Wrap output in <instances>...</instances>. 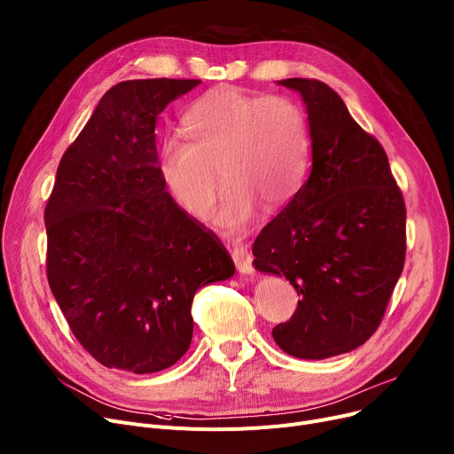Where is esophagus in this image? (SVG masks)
<instances>
[{"label":"esophagus","instance_id":"esophagus-1","mask_svg":"<svg viewBox=\"0 0 454 454\" xmlns=\"http://www.w3.org/2000/svg\"><path fill=\"white\" fill-rule=\"evenodd\" d=\"M231 259L239 270V274L252 276L254 274V257L248 252V247L243 243H237L231 248Z\"/></svg>","mask_w":454,"mask_h":454}]
</instances>
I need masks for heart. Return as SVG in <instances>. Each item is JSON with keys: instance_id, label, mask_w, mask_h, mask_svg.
<instances>
[{"instance_id": "heart-1", "label": "heart", "mask_w": 454, "mask_h": 454, "mask_svg": "<svg viewBox=\"0 0 454 454\" xmlns=\"http://www.w3.org/2000/svg\"><path fill=\"white\" fill-rule=\"evenodd\" d=\"M192 143L171 137L159 153L164 188L186 214L204 219L221 175L230 184L215 214L217 226L243 231L259 202L274 209L299 190L310 137L301 107L286 97H255L230 85L207 90L184 114Z\"/></svg>"}]
</instances>
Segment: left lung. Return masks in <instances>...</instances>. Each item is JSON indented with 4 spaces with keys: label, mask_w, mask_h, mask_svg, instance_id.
<instances>
[{
    "label": "left lung",
    "mask_w": 454,
    "mask_h": 454,
    "mask_svg": "<svg viewBox=\"0 0 454 454\" xmlns=\"http://www.w3.org/2000/svg\"><path fill=\"white\" fill-rule=\"evenodd\" d=\"M307 106L312 168L254 243V266L283 276L301 301L271 330L281 350L325 359L364 345L380 325L405 261V204L380 142L319 80L278 82Z\"/></svg>",
    "instance_id": "1"
}]
</instances>
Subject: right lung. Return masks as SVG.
Instances as JSON below:
<instances>
[{
	"label": "right lung",
	"mask_w": 454,
	"mask_h": 454,
	"mask_svg": "<svg viewBox=\"0 0 454 454\" xmlns=\"http://www.w3.org/2000/svg\"><path fill=\"white\" fill-rule=\"evenodd\" d=\"M200 80L111 87L59 160L45 207L47 279L74 338L102 365L164 371L193 336L195 292L235 264L159 175L155 126Z\"/></svg>",
	"instance_id": "1"
}]
</instances>
